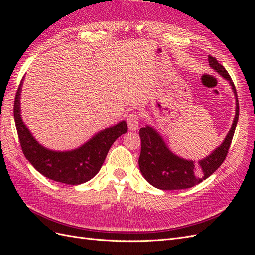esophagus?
Wrapping results in <instances>:
<instances>
[{
    "instance_id": "34e87169",
    "label": "esophagus",
    "mask_w": 255,
    "mask_h": 255,
    "mask_svg": "<svg viewBox=\"0 0 255 255\" xmlns=\"http://www.w3.org/2000/svg\"><path fill=\"white\" fill-rule=\"evenodd\" d=\"M127 122H128V129L133 130V132H134V130H137L138 127H139V117H138V115L135 114V113L129 114L128 116Z\"/></svg>"
}]
</instances>
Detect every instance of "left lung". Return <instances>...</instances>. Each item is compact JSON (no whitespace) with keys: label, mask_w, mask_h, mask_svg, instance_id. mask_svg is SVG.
<instances>
[{"label":"left lung","mask_w":255,"mask_h":255,"mask_svg":"<svg viewBox=\"0 0 255 255\" xmlns=\"http://www.w3.org/2000/svg\"><path fill=\"white\" fill-rule=\"evenodd\" d=\"M208 64L213 70L229 82L232 88L236 100L233 123L222 143L210 155L199 160L198 163L177 156L168 148L164 138L153 127L146 125L144 128H141L139 130L141 152L138 164L144 179L158 189L176 190L190 188L211 176L226 159L238 121L239 106L237 94L234 83L225 67L211 55L208 56Z\"/></svg>","instance_id":"8db88e82"}]
</instances>
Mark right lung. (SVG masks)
Here are the masks:
<instances>
[{
  "instance_id": "right-lung-1",
  "label": "right lung",
  "mask_w": 255,
  "mask_h": 255,
  "mask_svg": "<svg viewBox=\"0 0 255 255\" xmlns=\"http://www.w3.org/2000/svg\"><path fill=\"white\" fill-rule=\"evenodd\" d=\"M20 83L14 99L13 117L23 154L43 176L68 185H80L91 180L101 169L112 144L128 132L123 120L92 136L79 148L70 151H54L38 142L21 117Z\"/></svg>"
}]
</instances>
